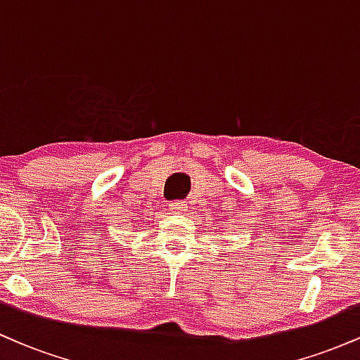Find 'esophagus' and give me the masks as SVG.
I'll list each match as a JSON object with an SVG mask.
<instances>
[{"label": "esophagus", "instance_id": "34e87169", "mask_svg": "<svg viewBox=\"0 0 360 360\" xmlns=\"http://www.w3.org/2000/svg\"><path fill=\"white\" fill-rule=\"evenodd\" d=\"M169 210L172 213H186L188 212V205L184 201H172V203H169Z\"/></svg>", "mask_w": 360, "mask_h": 360}]
</instances>
